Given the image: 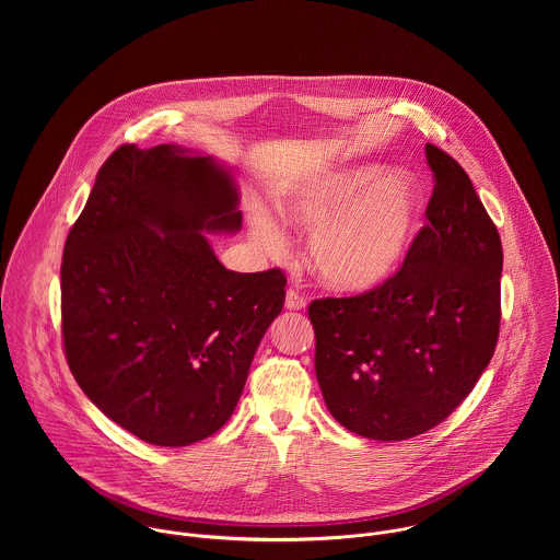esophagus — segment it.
Listing matches in <instances>:
<instances>
[{"label":"esophagus","instance_id":"34e87169","mask_svg":"<svg viewBox=\"0 0 560 560\" xmlns=\"http://www.w3.org/2000/svg\"><path fill=\"white\" fill-rule=\"evenodd\" d=\"M284 306H287V311H304L306 308V300L295 289H289Z\"/></svg>","mask_w":560,"mask_h":560}]
</instances>
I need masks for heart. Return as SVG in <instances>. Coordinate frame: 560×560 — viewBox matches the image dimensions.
Segmentation results:
<instances>
[{
  "label": "heart",
  "instance_id": "b5f03b06",
  "mask_svg": "<svg viewBox=\"0 0 560 560\" xmlns=\"http://www.w3.org/2000/svg\"><path fill=\"white\" fill-rule=\"evenodd\" d=\"M424 194L416 176L380 163L347 165L306 183L280 202L287 224L313 231L306 260L320 282L362 293L393 278L422 229ZM249 235L280 254L284 235L260 207L249 209Z\"/></svg>",
  "mask_w": 560,
  "mask_h": 560
}]
</instances>
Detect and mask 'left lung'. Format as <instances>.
Segmentation results:
<instances>
[{"label":"left lung","instance_id":"left-lung-1","mask_svg":"<svg viewBox=\"0 0 560 560\" xmlns=\"http://www.w3.org/2000/svg\"><path fill=\"white\" fill-rule=\"evenodd\" d=\"M435 187L399 271L308 306L315 371L349 431L399 442L440 424L487 369L500 329L502 243L466 170L424 147Z\"/></svg>","mask_w":560,"mask_h":560}]
</instances>
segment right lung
Masks as SVG:
<instances>
[{
  "mask_svg": "<svg viewBox=\"0 0 560 560\" xmlns=\"http://www.w3.org/2000/svg\"><path fill=\"white\" fill-rule=\"evenodd\" d=\"M229 167L174 144H125L101 165L62 256L73 377L107 418L155 446H189L233 416L282 313L280 269H226L202 233H237Z\"/></svg>",
  "mask_w": 560,
  "mask_h": 560,
  "instance_id": "1",
  "label": "right lung"
}]
</instances>
